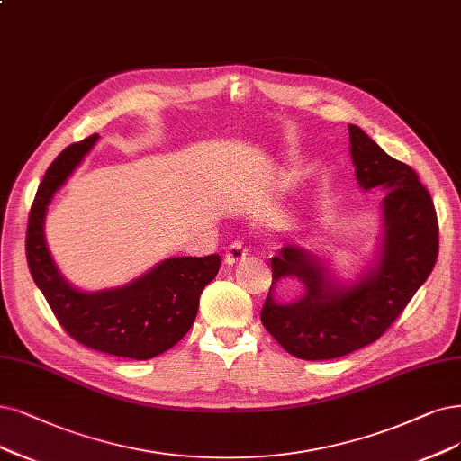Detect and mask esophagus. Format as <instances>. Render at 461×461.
<instances>
[{"label":"esophagus","mask_w":461,"mask_h":461,"mask_svg":"<svg viewBox=\"0 0 461 461\" xmlns=\"http://www.w3.org/2000/svg\"><path fill=\"white\" fill-rule=\"evenodd\" d=\"M245 257H247V249L243 247V243H241V241H233V243L228 247V250H226V264L233 266L235 262L243 260Z\"/></svg>","instance_id":"34e87169"}]
</instances>
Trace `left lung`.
<instances>
[{
    "mask_svg": "<svg viewBox=\"0 0 461 461\" xmlns=\"http://www.w3.org/2000/svg\"><path fill=\"white\" fill-rule=\"evenodd\" d=\"M349 142L361 187H387L382 257L376 269L349 288L332 283L329 271L300 247H285L271 258L262 325L305 361L336 359L376 342L429 277L438 254L435 204L418 175L359 127L349 125ZM283 276L298 278L306 296L294 304L277 303L273 291Z\"/></svg>",
    "mask_w": 461,
    "mask_h": 461,
    "instance_id": "obj_1",
    "label": "left lung"
}]
</instances>
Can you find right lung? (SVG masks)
<instances>
[{
	"instance_id": "obj_1",
	"label": "right lung",
	"mask_w": 461,
	"mask_h": 461,
	"mask_svg": "<svg viewBox=\"0 0 461 461\" xmlns=\"http://www.w3.org/2000/svg\"><path fill=\"white\" fill-rule=\"evenodd\" d=\"M96 140L98 134H93L70 144L47 168L28 216L26 260L66 334L91 349L144 361L176 346L192 329L199 296L216 277L220 257L168 258L140 279L112 291L79 293L68 285L47 250L43 218L55 192Z\"/></svg>"
}]
</instances>
